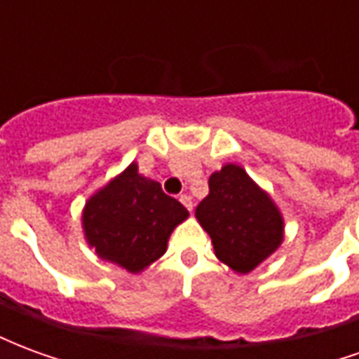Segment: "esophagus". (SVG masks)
Segmentation results:
<instances>
[{
  "mask_svg": "<svg viewBox=\"0 0 359 359\" xmlns=\"http://www.w3.org/2000/svg\"><path fill=\"white\" fill-rule=\"evenodd\" d=\"M180 202L184 203V208H187L188 211H192V208H194V205H192V198H190V196H187V194H182L179 198Z\"/></svg>",
  "mask_w": 359,
  "mask_h": 359,
  "instance_id": "obj_1",
  "label": "esophagus"
}]
</instances>
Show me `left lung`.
Wrapping results in <instances>:
<instances>
[{
    "label": "left lung",
    "mask_w": 359,
    "mask_h": 359,
    "mask_svg": "<svg viewBox=\"0 0 359 359\" xmlns=\"http://www.w3.org/2000/svg\"><path fill=\"white\" fill-rule=\"evenodd\" d=\"M215 256L236 273H250L283 242L285 221L269 196L238 165L210 177V194L196 208Z\"/></svg>",
    "instance_id": "8db88e82"
}]
</instances>
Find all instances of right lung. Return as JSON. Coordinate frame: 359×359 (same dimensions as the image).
Returning <instances> with one entry per match:
<instances>
[{"label":"right lung","instance_id":"right-lung-1","mask_svg":"<svg viewBox=\"0 0 359 359\" xmlns=\"http://www.w3.org/2000/svg\"><path fill=\"white\" fill-rule=\"evenodd\" d=\"M188 217L187 208L167 196L130 163L95 192L82 213V226L97 256L138 273L167 250L172 229Z\"/></svg>","mask_w":359,"mask_h":359}]
</instances>
